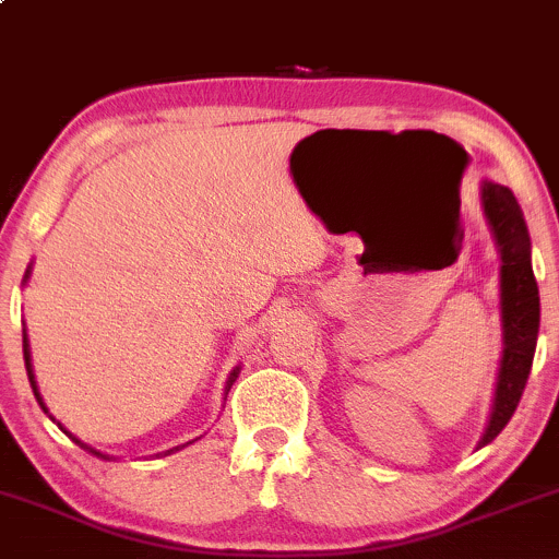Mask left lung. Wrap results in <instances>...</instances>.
Listing matches in <instances>:
<instances>
[{
    "instance_id": "8db88e82",
    "label": "left lung",
    "mask_w": 559,
    "mask_h": 559,
    "mask_svg": "<svg viewBox=\"0 0 559 559\" xmlns=\"http://www.w3.org/2000/svg\"><path fill=\"white\" fill-rule=\"evenodd\" d=\"M480 207L497 241L502 260V368L497 378V394L489 428L478 447H486L510 423L521 402L531 365H534L538 336V286L531 267V236L523 210L507 186L493 181L480 183Z\"/></svg>"
}]
</instances>
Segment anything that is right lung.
Masks as SVG:
<instances>
[{
  "mask_svg": "<svg viewBox=\"0 0 559 559\" xmlns=\"http://www.w3.org/2000/svg\"><path fill=\"white\" fill-rule=\"evenodd\" d=\"M28 275H31V265H28V271H25V278L23 281H28ZM23 360H25V370H28V381H31V389H34V396H36V402L38 404H41V409H44V413H47L49 415V409H47V404H44V400H41V394H38V389H36V378H34V365H31V349H28V336H25V331H23ZM236 378H239V368H236L234 370V373H230L228 376V383H226V394H228V389L230 386H234V381H236ZM49 418H52V415H49ZM55 420V418H52ZM57 423V420H55ZM57 426H60L62 428V431H66V426H62V423H57ZM68 436H70V439H73L75 441V444H79L81 449H86V452H92V454H96V457H102V460H110V454H102V452H96V449L94 447H88V444H83V441L81 439H75V436L73 433H70V431H66ZM186 447V444H183ZM170 452H178V447L176 449H168V452H165V454H170Z\"/></svg>",
  "mask_w": 559,
  "mask_h": 559,
  "instance_id": "obj_1",
  "label": "right lung"
}]
</instances>
